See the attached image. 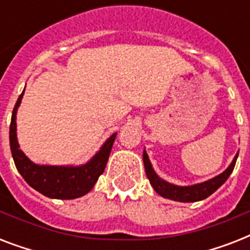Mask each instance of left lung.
Listing matches in <instances>:
<instances>
[{"label": "left lung", "instance_id": "8db88e82", "mask_svg": "<svg viewBox=\"0 0 250 250\" xmlns=\"http://www.w3.org/2000/svg\"><path fill=\"white\" fill-rule=\"evenodd\" d=\"M237 156H239V152L236 153V156L233 157L232 162L229 164V166L222 174L217 175L215 178L209 179L206 182L193 184V186H175L172 183H168L162 178H160L156 174L154 168H153L145 149L144 153H143V161H144L145 174L148 176L149 182L154 188V190L160 196L179 202H196L209 197L210 194H213L229 179V176L233 171L235 164H236Z\"/></svg>", "mask_w": 250, "mask_h": 250}]
</instances>
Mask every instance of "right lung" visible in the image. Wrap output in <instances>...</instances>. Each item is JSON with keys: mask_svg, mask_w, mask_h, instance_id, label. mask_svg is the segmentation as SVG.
<instances>
[{"mask_svg": "<svg viewBox=\"0 0 250 250\" xmlns=\"http://www.w3.org/2000/svg\"><path fill=\"white\" fill-rule=\"evenodd\" d=\"M24 90L18 98L14 106L11 123H10V149L13 154L14 164L19 174L33 189L40 192L49 198L72 200L86 194L94 187L98 176L105 170L110 152L113 148L117 132L113 133L102 144L96 154L86 164L80 166H50L37 165L29 160L19 149L17 137V113L21 105Z\"/></svg>", "mask_w": 250, "mask_h": 250, "instance_id": "right-lung-1", "label": "right lung"}]
</instances>
